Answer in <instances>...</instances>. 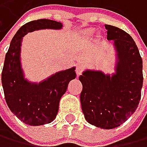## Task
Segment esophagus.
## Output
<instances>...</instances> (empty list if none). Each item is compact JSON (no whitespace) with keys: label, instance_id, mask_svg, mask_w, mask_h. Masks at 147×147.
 Returning <instances> with one entry per match:
<instances>
[{"label":"esophagus","instance_id":"1","mask_svg":"<svg viewBox=\"0 0 147 147\" xmlns=\"http://www.w3.org/2000/svg\"><path fill=\"white\" fill-rule=\"evenodd\" d=\"M83 70H84V66H83V65H81V64H78V65L76 67V73H77L78 77L81 74Z\"/></svg>","mask_w":147,"mask_h":147}]
</instances>
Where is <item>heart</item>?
Wrapping results in <instances>:
<instances>
[{
	"mask_svg": "<svg viewBox=\"0 0 147 147\" xmlns=\"http://www.w3.org/2000/svg\"><path fill=\"white\" fill-rule=\"evenodd\" d=\"M94 31H95L94 29H88V30H85L84 33L86 35H91V34L94 33Z\"/></svg>",
	"mask_w": 147,
	"mask_h": 147,
	"instance_id": "1",
	"label": "heart"
}]
</instances>
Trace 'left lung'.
<instances>
[{"label": "left lung", "instance_id": "obj_1", "mask_svg": "<svg viewBox=\"0 0 147 147\" xmlns=\"http://www.w3.org/2000/svg\"><path fill=\"white\" fill-rule=\"evenodd\" d=\"M107 40L114 41L116 72L85 70L78 78L85 119L95 127L112 129L131 117L139 104L143 87V61L132 37L115 26L105 25Z\"/></svg>", "mask_w": 147, "mask_h": 147}]
</instances>
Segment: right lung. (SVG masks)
Wrapping results in <instances>:
<instances>
[{
    "mask_svg": "<svg viewBox=\"0 0 147 147\" xmlns=\"http://www.w3.org/2000/svg\"><path fill=\"white\" fill-rule=\"evenodd\" d=\"M60 30L62 23L52 20H32L22 26L14 35L5 56L1 83L6 103L20 121L30 125H42L56 118L59 100L69 81L76 78L75 67L59 71L40 83L25 78L20 63V47L23 37L39 30Z\"/></svg>",
    "mask_w": 147,
    "mask_h": 147,
    "instance_id": "1",
    "label": "right lung"
}]
</instances>
